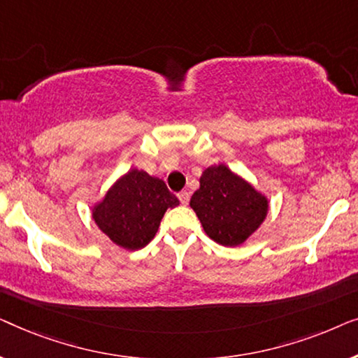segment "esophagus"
<instances>
[{"mask_svg":"<svg viewBox=\"0 0 358 358\" xmlns=\"http://www.w3.org/2000/svg\"><path fill=\"white\" fill-rule=\"evenodd\" d=\"M178 197L180 200V203L187 205L189 203V199H190V194L187 192V190H180V192L178 194Z\"/></svg>","mask_w":358,"mask_h":358,"instance_id":"esophagus-1","label":"esophagus"}]
</instances>
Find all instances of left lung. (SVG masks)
Listing matches in <instances>:
<instances>
[{
    "label": "left lung",
    "mask_w": 358,
    "mask_h": 358,
    "mask_svg": "<svg viewBox=\"0 0 358 358\" xmlns=\"http://www.w3.org/2000/svg\"><path fill=\"white\" fill-rule=\"evenodd\" d=\"M199 182L189 205L215 243L239 246L266 222L271 207L267 195L227 164L208 166Z\"/></svg>",
    "instance_id": "8db88e82"
}]
</instances>
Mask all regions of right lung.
<instances>
[{
  "label": "right lung",
  "instance_id": "1",
  "mask_svg": "<svg viewBox=\"0 0 358 358\" xmlns=\"http://www.w3.org/2000/svg\"><path fill=\"white\" fill-rule=\"evenodd\" d=\"M178 205L163 179L131 168L92 205L91 217L115 246L136 251L155 238L166 210Z\"/></svg>",
  "mask_w": 358,
  "mask_h": 358
}]
</instances>
